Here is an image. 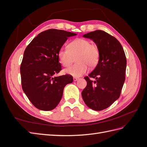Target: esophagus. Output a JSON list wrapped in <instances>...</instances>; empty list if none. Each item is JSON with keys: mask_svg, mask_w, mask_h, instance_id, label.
I'll return each mask as SVG.
<instances>
[{"mask_svg": "<svg viewBox=\"0 0 147 147\" xmlns=\"http://www.w3.org/2000/svg\"><path fill=\"white\" fill-rule=\"evenodd\" d=\"M78 79H79V78H78V77H74V81L76 82V81L78 80Z\"/></svg>", "mask_w": 147, "mask_h": 147, "instance_id": "obj_1", "label": "esophagus"}]
</instances>
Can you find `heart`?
<instances>
[{
  "label": "heart",
  "instance_id": "1",
  "mask_svg": "<svg viewBox=\"0 0 147 147\" xmlns=\"http://www.w3.org/2000/svg\"><path fill=\"white\" fill-rule=\"evenodd\" d=\"M77 56L74 64L64 70L65 73L75 77H80L88 70V65L94 68L99 63V49L96 44L90 43L87 39L76 38L70 42L68 48H61L57 52V57L64 67H69L72 64L74 57Z\"/></svg>",
  "mask_w": 147,
  "mask_h": 147
}]
</instances>
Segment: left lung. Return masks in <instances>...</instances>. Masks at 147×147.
Returning a JSON list of instances; mask_svg holds the SVG:
<instances>
[{"mask_svg":"<svg viewBox=\"0 0 147 147\" xmlns=\"http://www.w3.org/2000/svg\"><path fill=\"white\" fill-rule=\"evenodd\" d=\"M92 39L100 51L99 63L84 77L87 85L82 92L84 103L92 110L108 108L121 94L125 81L126 57L118 40L104 30H96L83 35ZM96 78V81L90 80Z\"/></svg>","mask_w":147,"mask_h":147,"instance_id":"obj_1","label":"left lung"}]
</instances>
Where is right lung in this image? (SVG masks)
<instances>
[{
	"label": "right lung",
	"instance_id": "right-lung-1",
	"mask_svg": "<svg viewBox=\"0 0 147 147\" xmlns=\"http://www.w3.org/2000/svg\"><path fill=\"white\" fill-rule=\"evenodd\" d=\"M77 34L64 30L48 29L40 33L26 47L20 67L23 90L37 109L49 111L59 103L72 75L54 77L62 70L57 52L68 37Z\"/></svg>",
	"mask_w": 147,
	"mask_h": 147
}]
</instances>
